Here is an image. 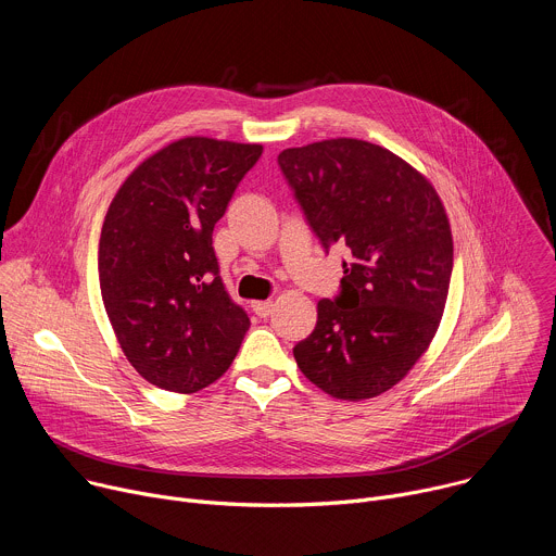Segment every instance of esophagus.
<instances>
[{
  "mask_svg": "<svg viewBox=\"0 0 556 556\" xmlns=\"http://www.w3.org/2000/svg\"><path fill=\"white\" fill-rule=\"evenodd\" d=\"M253 309H255L257 316H262V319H266V316H270V312H273V301H257V303L253 305Z\"/></svg>",
  "mask_w": 556,
  "mask_h": 556,
  "instance_id": "esophagus-1",
  "label": "esophagus"
}]
</instances>
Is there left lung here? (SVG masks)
I'll list each match as a JSON object with an SVG mask.
<instances>
[{
    "mask_svg": "<svg viewBox=\"0 0 556 556\" xmlns=\"http://www.w3.org/2000/svg\"><path fill=\"white\" fill-rule=\"evenodd\" d=\"M277 163L324 251L348 255L341 292L316 305L294 361L334 399H374L407 376L440 326L453 270L444 206L422 174L365 140L283 149Z\"/></svg>",
    "mask_w": 556,
    "mask_h": 556,
    "instance_id": "1",
    "label": "left lung"
}]
</instances>
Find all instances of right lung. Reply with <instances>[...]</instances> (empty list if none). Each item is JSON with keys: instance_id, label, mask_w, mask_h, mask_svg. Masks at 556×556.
<instances>
[{"instance_id": "1", "label": "right lung", "mask_w": 556, "mask_h": 556, "mask_svg": "<svg viewBox=\"0 0 556 556\" xmlns=\"http://www.w3.org/2000/svg\"><path fill=\"white\" fill-rule=\"evenodd\" d=\"M262 151L204 136L176 140L138 165L108 208L103 303L127 361L155 387H208L251 328L219 277L213 228Z\"/></svg>"}]
</instances>
